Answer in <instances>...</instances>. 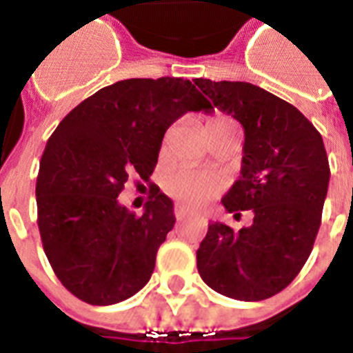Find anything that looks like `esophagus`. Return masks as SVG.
I'll return each instance as SVG.
<instances>
[{"instance_id":"esophagus-1","label":"esophagus","mask_w":353,"mask_h":353,"mask_svg":"<svg viewBox=\"0 0 353 353\" xmlns=\"http://www.w3.org/2000/svg\"><path fill=\"white\" fill-rule=\"evenodd\" d=\"M174 215H176L177 221H183V219H187V217H189V212H187L183 206H176L174 208Z\"/></svg>"}]
</instances>
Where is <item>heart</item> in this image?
Masks as SVG:
<instances>
[{
	"label": "heart",
	"mask_w": 353,
	"mask_h": 353,
	"mask_svg": "<svg viewBox=\"0 0 353 353\" xmlns=\"http://www.w3.org/2000/svg\"><path fill=\"white\" fill-rule=\"evenodd\" d=\"M230 123H234L230 117L217 115L208 121L206 128ZM221 179L215 174L194 168H177L174 172H170L166 179H164V191L168 192L172 199L187 208L202 206L204 202H208L212 196H215L217 192L221 191Z\"/></svg>",
	"instance_id": "1"
}]
</instances>
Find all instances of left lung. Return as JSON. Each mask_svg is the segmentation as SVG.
Here are the masks:
<instances>
[{
    "label": "left lung",
    "instance_id": "8db88e82",
    "mask_svg": "<svg viewBox=\"0 0 353 353\" xmlns=\"http://www.w3.org/2000/svg\"><path fill=\"white\" fill-rule=\"evenodd\" d=\"M194 83L244 126L242 176L221 202L234 217L253 214L252 227L240 230L208 225L199 274L221 295L263 301L288 288L310 257L331 174L325 145L295 105L252 83Z\"/></svg>",
    "mask_w": 353,
    "mask_h": 353
}]
</instances>
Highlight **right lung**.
<instances>
[{"label":"right lung","instance_id":"add662e5","mask_svg":"<svg viewBox=\"0 0 353 353\" xmlns=\"http://www.w3.org/2000/svg\"><path fill=\"white\" fill-rule=\"evenodd\" d=\"M210 101L181 77L100 88L58 124L43 151L35 196L43 250L70 293L96 306L136 295L174 229V202L151 185L143 215L119 204L130 176L149 181L164 132Z\"/></svg>","mask_w":353,"mask_h":353}]
</instances>
